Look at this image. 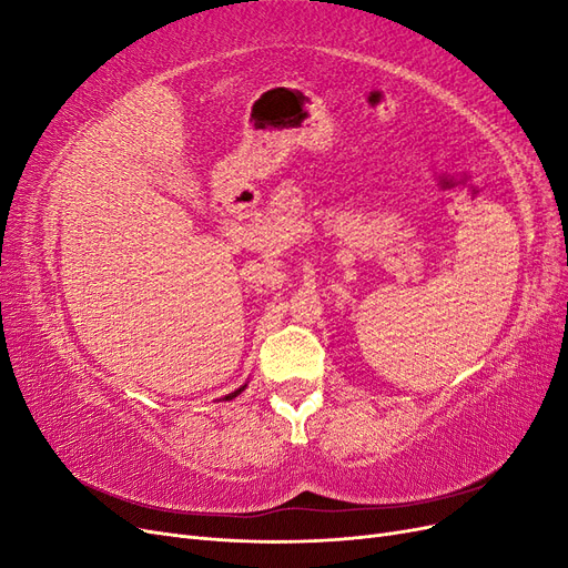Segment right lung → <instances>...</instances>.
I'll return each mask as SVG.
<instances>
[{"instance_id": "obj_1", "label": "right lung", "mask_w": 568, "mask_h": 568, "mask_svg": "<svg viewBox=\"0 0 568 568\" xmlns=\"http://www.w3.org/2000/svg\"><path fill=\"white\" fill-rule=\"evenodd\" d=\"M244 388H246V384H244V386H239V388H236L234 393H227V395H225V398H222V400H234V398H236V395H239V393H242Z\"/></svg>"}]
</instances>
